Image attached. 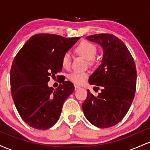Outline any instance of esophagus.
Returning <instances> with one entry per match:
<instances>
[{
  "mask_svg": "<svg viewBox=\"0 0 150 150\" xmlns=\"http://www.w3.org/2000/svg\"><path fill=\"white\" fill-rule=\"evenodd\" d=\"M80 89V86H78V85H75V90H77V89Z\"/></svg>",
  "mask_w": 150,
  "mask_h": 150,
  "instance_id": "esophagus-1",
  "label": "esophagus"
}]
</instances>
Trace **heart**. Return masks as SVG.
<instances>
[{"mask_svg":"<svg viewBox=\"0 0 150 150\" xmlns=\"http://www.w3.org/2000/svg\"><path fill=\"white\" fill-rule=\"evenodd\" d=\"M75 51L79 55L82 56L86 60L89 61V64L94 63V58H95L97 53V47L92 44V43L88 42V41H82L78 44L75 48ZM62 65L64 68H70L71 64V57L68 53H65L62 58ZM69 79L72 82L76 84H82L88 77V74L83 72H73L70 74Z\"/></svg>","mask_w":150,"mask_h":150,"instance_id":"1","label":"heart"}]
</instances>
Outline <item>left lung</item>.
I'll return each instance as SVG.
<instances>
[{
  "label": "left lung",
  "instance_id": "left-lung-1",
  "mask_svg": "<svg viewBox=\"0 0 150 150\" xmlns=\"http://www.w3.org/2000/svg\"><path fill=\"white\" fill-rule=\"evenodd\" d=\"M86 39L102 47L103 58L89 79L90 85L101 87V92L94 97L87 90L82 108L92 125L109 128L119 123L131 106L137 81L135 62L124 43L113 34H94Z\"/></svg>",
  "mask_w": 150,
  "mask_h": 150
}]
</instances>
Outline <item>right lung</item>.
Segmentation results:
<instances>
[{"label": "right lung", "mask_w": 150, "mask_h": 150, "mask_svg": "<svg viewBox=\"0 0 150 150\" xmlns=\"http://www.w3.org/2000/svg\"><path fill=\"white\" fill-rule=\"evenodd\" d=\"M80 38L35 34L15 57L10 70L12 97L22 120L32 128L46 130L56 124L63 103L74 92L69 81L63 80L56 89L47 83L61 71L63 55Z\"/></svg>", "instance_id": "add662e5"}]
</instances>
